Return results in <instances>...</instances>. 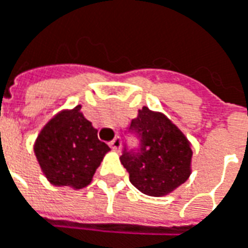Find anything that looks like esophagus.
<instances>
[{
    "label": "esophagus",
    "instance_id": "1",
    "mask_svg": "<svg viewBox=\"0 0 248 248\" xmlns=\"http://www.w3.org/2000/svg\"><path fill=\"white\" fill-rule=\"evenodd\" d=\"M122 145V141H121V137H115L112 141L109 143V147L112 148L113 151H118Z\"/></svg>",
    "mask_w": 248,
    "mask_h": 248
}]
</instances>
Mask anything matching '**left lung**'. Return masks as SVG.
<instances>
[{
    "label": "left lung",
    "instance_id": "left-lung-1",
    "mask_svg": "<svg viewBox=\"0 0 248 248\" xmlns=\"http://www.w3.org/2000/svg\"><path fill=\"white\" fill-rule=\"evenodd\" d=\"M139 148H124L121 162L130 183L141 193L162 197L183 185L191 173V144L164 113L143 107L130 124Z\"/></svg>",
    "mask_w": 248,
    "mask_h": 248
}]
</instances>
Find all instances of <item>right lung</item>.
I'll use <instances>...</instances> for the list:
<instances>
[{
	"label": "right lung",
	"mask_w": 248,
	"mask_h": 248,
	"mask_svg": "<svg viewBox=\"0 0 248 248\" xmlns=\"http://www.w3.org/2000/svg\"><path fill=\"white\" fill-rule=\"evenodd\" d=\"M81 105L65 109L46 124L34 143L40 168L54 186L83 188L92 183L109 147L80 112Z\"/></svg>",
	"instance_id": "add662e5"
}]
</instances>
